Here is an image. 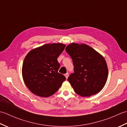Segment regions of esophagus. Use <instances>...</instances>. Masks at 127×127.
I'll use <instances>...</instances> for the list:
<instances>
[{"instance_id": "34e87169", "label": "esophagus", "mask_w": 127, "mask_h": 127, "mask_svg": "<svg viewBox=\"0 0 127 127\" xmlns=\"http://www.w3.org/2000/svg\"><path fill=\"white\" fill-rule=\"evenodd\" d=\"M64 76H65V77H66V79H68V77H69V74L68 73H66L65 74H64Z\"/></svg>"}]
</instances>
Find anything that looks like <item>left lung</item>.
<instances>
[{"label":"left lung","instance_id":"1","mask_svg":"<svg viewBox=\"0 0 127 127\" xmlns=\"http://www.w3.org/2000/svg\"><path fill=\"white\" fill-rule=\"evenodd\" d=\"M72 58L74 72L68 81L74 91L81 96L98 93L105 85L108 68L103 56L85 44L71 43L65 48Z\"/></svg>","mask_w":127,"mask_h":127}]
</instances>
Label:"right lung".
<instances>
[{"instance_id":"right-lung-1","label":"right lung","mask_w":127,"mask_h":127,"mask_svg":"<svg viewBox=\"0 0 127 127\" xmlns=\"http://www.w3.org/2000/svg\"><path fill=\"white\" fill-rule=\"evenodd\" d=\"M65 45L47 44L29 51L24 59L22 77L32 93L41 97L53 95L66 78L58 72L60 67L57 58Z\"/></svg>"}]
</instances>
